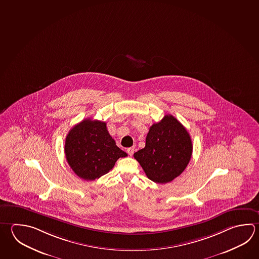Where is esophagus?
Returning a JSON list of instances; mask_svg holds the SVG:
<instances>
[{
  "label": "esophagus",
  "instance_id": "34e87169",
  "mask_svg": "<svg viewBox=\"0 0 259 259\" xmlns=\"http://www.w3.org/2000/svg\"><path fill=\"white\" fill-rule=\"evenodd\" d=\"M135 147H129V148H127V153H128V155L129 156H133L134 155V153H135Z\"/></svg>",
  "mask_w": 259,
  "mask_h": 259
}]
</instances>
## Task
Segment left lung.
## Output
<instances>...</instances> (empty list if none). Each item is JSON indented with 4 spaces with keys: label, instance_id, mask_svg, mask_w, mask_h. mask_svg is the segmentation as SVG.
<instances>
[{
    "label": "left lung",
    "instance_id": "8db88e82",
    "mask_svg": "<svg viewBox=\"0 0 259 259\" xmlns=\"http://www.w3.org/2000/svg\"><path fill=\"white\" fill-rule=\"evenodd\" d=\"M191 155L190 134L176 118L167 114L149 128L146 147L134 156L149 180L165 184L181 175Z\"/></svg>",
    "mask_w": 259,
    "mask_h": 259
}]
</instances>
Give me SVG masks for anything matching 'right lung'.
I'll use <instances>...</instances> for the list:
<instances>
[{"label":"right lung","mask_w":259,"mask_h":259,"mask_svg":"<svg viewBox=\"0 0 259 259\" xmlns=\"http://www.w3.org/2000/svg\"><path fill=\"white\" fill-rule=\"evenodd\" d=\"M65 155L75 174L85 181H94L107 174L118 158L127 156L110 136L106 122L90 118L69 130Z\"/></svg>","instance_id":"obj_1"}]
</instances>
